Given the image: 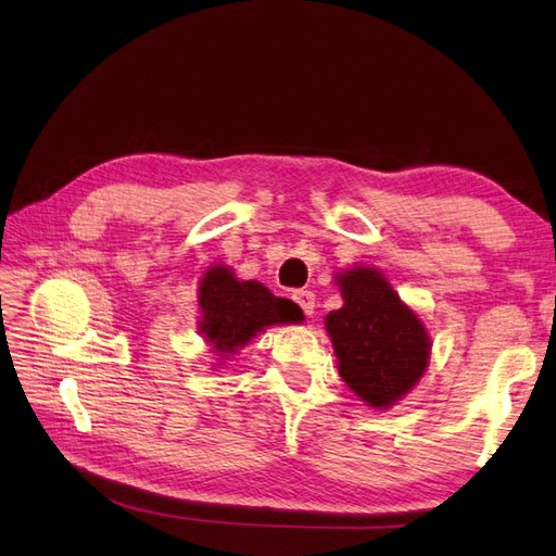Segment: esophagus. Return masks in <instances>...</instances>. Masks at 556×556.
<instances>
[{"label":"esophagus","instance_id":"1","mask_svg":"<svg viewBox=\"0 0 556 556\" xmlns=\"http://www.w3.org/2000/svg\"><path fill=\"white\" fill-rule=\"evenodd\" d=\"M293 300L300 304L302 312L312 316L316 309V295L312 291H293Z\"/></svg>","mask_w":556,"mask_h":556}]
</instances>
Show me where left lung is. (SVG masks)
Wrapping results in <instances>:
<instances>
[{
    "instance_id": "1",
    "label": "left lung",
    "mask_w": 556,
    "mask_h": 556,
    "mask_svg": "<svg viewBox=\"0 0 556 556\" xmlns=\"http://www.w3.org/2000/svg\"><path fill=\"white\" fill-rule=\"evenodd\" d=\"M344 304L326 316V330L344 383L367 406L386 410L418 386L432 357L422 318L371 265L334 275Z\"/></svg>"
}]
</instances>
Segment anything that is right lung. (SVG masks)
<instances>
[{"instance_id":"1","label":"right lung","mask_w":556,"mask_h":556,"mask_svg":"<svg viewBox=\"0 0 556 556\" xmlns=\"http://www.w3.org/2000/svg\"><path fill=\"white\" fill-rule=\"evenodd\" d=\"M199 312L195 328L219 361H228L265 328L300 324L304 318L293 300L273 295L261 281L238 279L224 263H214L203 273Z\"/></svg>"}]
</instances>
